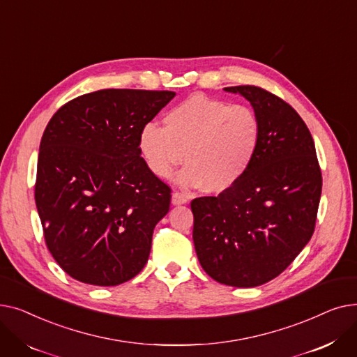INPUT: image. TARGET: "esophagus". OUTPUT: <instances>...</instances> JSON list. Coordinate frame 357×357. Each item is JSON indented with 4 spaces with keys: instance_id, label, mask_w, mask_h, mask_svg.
<instances>
[{
    "instance_id": "1",
    "label": "esophagus",
    "mask_w": 357,
    "mask_h": 357,
    "mask_svg": "<svg viewBox=\"0 0 357 357\" xmlns=\"http://www.w3.org/2000/svg\"><path fill=\"white\" fill-rule=\"evenodd\" d=\"M188 195L183 194V192H179V191H175L172 194V204L174 205H181V204H186L188 202Z\"/></svg>"
}]
</instances>
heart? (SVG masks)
I'll list each match as a JSON object with an SVG mask.
<instances>
[{"instance_id": "obj_1", "label": "heart", "mask_w": 357, "mask_h": 357, "mask_svg": "<svg viewBox=\"0 0 357 357\" xmlns=\"http://www.w3.org/2000/svg\"><path fill=\"white\" fill-rule=\"evenodd\" d=\"M261 143V121L245 104L195 93L166 112L165 127L147 123L139 136L140 153L158 178L188 165L178 176L183 186L222 192L246 175Z\"/></svg>"}]
</instances>
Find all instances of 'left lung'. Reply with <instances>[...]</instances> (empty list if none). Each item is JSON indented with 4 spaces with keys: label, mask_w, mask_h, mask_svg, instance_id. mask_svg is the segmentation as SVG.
I'll return each instance as SVG.
<instances>
[{
    "label": "left lung",
    "mask_w": 357,
    "mask_h": 357,
    "mask_svg": "<svg viewBox=\"0 0 357 357\" xmlns=\"http://www.w3.org/2000/svg\"><path fill=\"white\" fill-rule=\"evenodd\" d=\"M224 89L250 101L261 121V143L231 188L192 199V238L213 279L252 288L282 273L310 241L323 178L310 130L288 102L256 85Z\"/></svg>",
    "instance_id": "8db88e82"
}]
</instances>
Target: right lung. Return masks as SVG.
<instances>
[{"label":"right lung","mask_w":357,"mask_h":357,"mask_svg":"<svg viewBox=\"0 0 357 357\" xmlns=\"http://www.w3.org/2000/svg\"><path fill=\"white\" fill-rule=\"evenodd\" d=\"M174 97L100 89L68 101L47 123L36 207L49 252L79 282L114 287L144 268L172 190L140 156L139 136Z\"/></svg>","instance_id":"1"}]
</instances>
